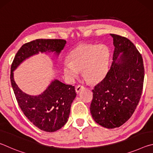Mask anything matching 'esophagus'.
<instances>
[{
  "mask_svg": "<svg viewBox=\"0 0 153 153\" xmlns=\"http://www.w3.org/2000/svg\"><path fill=\"white\" fill-rule=\"evenodd\" d=\"M84 87L83 86H81V85H78V86H76V92L77 94H78V93L80 91H81L82 89H84Z\"/></svg>",
  "mask_w": 153,
  "mask_h": 153,
  "instance_id": "esophagus-1",
  "label": "esophagus"
}]
</instances>
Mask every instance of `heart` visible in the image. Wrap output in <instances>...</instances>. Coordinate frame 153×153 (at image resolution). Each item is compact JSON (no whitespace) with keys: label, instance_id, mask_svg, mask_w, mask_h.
<instances>
[{"label":"heart","instance_id":"obj_1","mask_svg":"<svg viewBox=\"0 0 153 153\" xmlns=\"http://www.w3.org/2000/svg\"><path fill=\"white\" fill-rule=\"evenodd\" d=\"M69 56L70 61L63 64L64 76L69 81H74L82 70L85 78L91 83L100 82L107 76L110 50L106 45L82 44Z\"/></svg>","mask_w":153,"mask_h":153}]
</instances>
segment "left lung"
I'll return each mask as SVG.
<instances>
[{
    "instance_id": "1",
    "label": "left lung",
    "mask_w": 153,
    "mask_h": 153,
    "mask_svg": "<svg viewBox=\"0 0 153 153\" xmlns=\"http://www.w3.org/2000/svg\"><path fill=\"white\" fill-rule=\"evenodd\" d=\"M110 35L115 46L113 63L104 79L92 90L90 113L97 123L113 129L126 123L138 105L144 69L142 55L130 40Z\"/></svg>"
}]
</instances>
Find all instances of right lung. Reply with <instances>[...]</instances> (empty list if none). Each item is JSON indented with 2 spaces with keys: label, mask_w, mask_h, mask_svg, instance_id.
Returning a JSON list of instances; mask_svg holds the SVG:
<instances>
[{
  "label": "right lung",
  "mask_w": 153,
  "mask_h": 153,
  "mask_svg": "<svg viewBox=\"0 0 153 153\" xmlns=\"http://www.w3.org/2000/svg\"><path fill=\"white\" fill-rule=\"evenodd\" d=\"M65 44V40L61 39L33 40L20 48L11 65V86L19 107L33 125L47 132L58 130L67 122L71 103L76 97L75 87L55 79L40 94L30 95L18 87L13 71L25 60L39 53H54L59 56Z\"/></svg>",
  "instance_id": "obj_1"
}]
</instances>
